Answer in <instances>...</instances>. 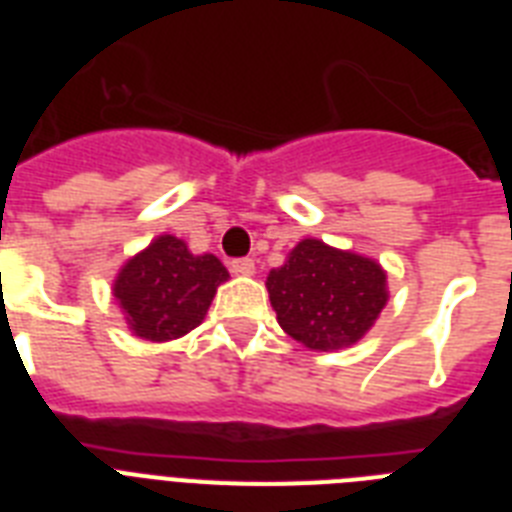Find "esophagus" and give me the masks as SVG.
I'll return each mask as SVG.
<instances>
[{"label": "esophagus", "mask_w": 512, "mask_h": 512, "mask_svg": "<svg viewBox=\"0 0 512 512\" xmlns=\"http://www.w3.org/2000/svg\"><path fill=\"white\" fill-rule=\"evenodd\" d=\"M231 271L236 273V276H252L255 273V260L252 257H236V260H231Z\"/></svg>", "instance_id": "esophagus-1"}]
</instances>
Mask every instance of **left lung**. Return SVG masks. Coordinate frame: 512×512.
<instances>
[{"label": "left lung", "instance_id": "left-lung-1", "mask_svg": "<svg viewBox=\"0 0 512 512\" xmlns=\"http://www.w3.org/2000/svg\"><path fill=\"white\" fill-rule=\"evenodd\" d=\"M265 287L281 329L313 350L358 342L388 303L380 265L319 239L300 241Z\"/></svg>", "mask_w": 512, "mask_h": 512}]
</instances>
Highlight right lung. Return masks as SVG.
<instances>
[{"mask_svg":"<svg viewBox=\"0 0 512 512\" xmlns=\"http://www.w3.org/2000/svg\"><path fill=\"white\" fill-rule=\"evenodd\" d=\"M225 279L215 255H191L175 236H159L119 271L114 297L135 335L164 342L199 327Z\"/></svg>","mask_w":512,"mask_h":512,"instance_id":"add662e5","label":"right lung"}]
</instances>
